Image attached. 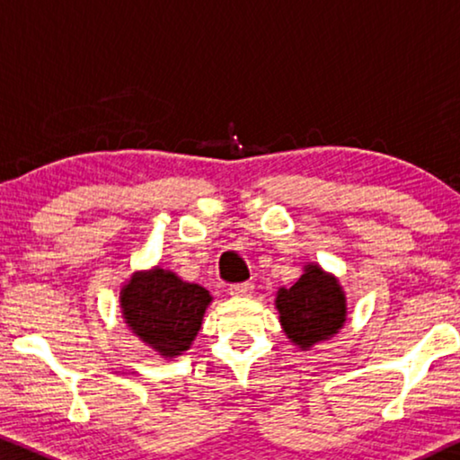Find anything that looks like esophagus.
Masks as SVG:
<instances>
[{"label": "esophagus", "instance_id": "1", "mask_svg": "<svg viewBox=\"0 0 460 460\" xmlns=\"http://www.w3.org/2000/svg\"><path fill=\"white\" fill-rule=\"evenodd\" d=\"M254 286L251 281H240V284H232L230 286V294L232 296H251Z\"/></svg>", "mask_w": 460, "mask_h": 460}]
</instances>
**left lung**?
I'll use <instances>...</instances> for the list:
<instances>
[{
  "label": "left lung",
  "instance_id": "left-lung-1",
  "mask_svg": "<svg viewBox=\"0 0 460 460\" xmlns=\"http://www.w3.org/2000/svg\"><path fill=\"white\" fill-rule=\"evenodd\" d=\"M275 306L286 335L302 349L329 339L345 321L341 288L316 265L306 267V273L292 288H281Z\"/></svg>",
  "mask_w": 460,
  "mask_h": 460
}]
</instances>
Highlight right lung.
I'll list each match as a JSON object with an SVG mask.
<instances>
[{
	"label": "right lung",
	"mask_w": 460,
	"mask_h": 460,
	"mask_svg": "<svg viewBox=\"0 0 460 460\" xmlns=\"http://www.w3.org/2000/svg\"><path fill=\"white\" fill-rule=\"evenodd\" d=\"M209 302L206 288L187 284L164 270L133 275L121 294L125 321L133 333L168 358L189 349Z\"/></svg>",
	"instance_id": "right-lung-1"
}]
</instances>
